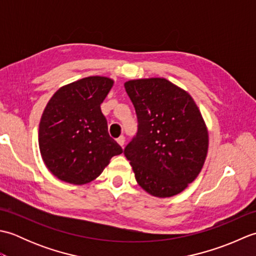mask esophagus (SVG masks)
<instances>
[{"label": "esophagus", "instance_id": "1", "mask_svg": "<svg viewBox=\"0 0 256 256\" xmlns=\"http://www.w3.org/2000/svg\"><path fill=\"white\" fill-rule=\"evenodd\" d=\"M116 142L123 148V145H124V143H125V138L123 136V135H121V136L116 138Z\"/></svg>", "mask_w": 256, "mask_h": 256}]
</instances>
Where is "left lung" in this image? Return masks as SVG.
<instances>
[{
  "mask_svg": "<svg viewBox=\"0 0 256 256\" xmlns=\"http://www.w3.org/2000/svg\"><path fill=\"white\" fill-rule=\"evenodd\" d=\"M138 116V133L124 148L135 179L155 197L188 187L208 153V131L188 92L164 78L124 84Z\"/></svg>",
  "mask_w": 256,
  "mask_h": 256,
  "instance_id": "1",
  "label": "left lung"
}]
</instances>
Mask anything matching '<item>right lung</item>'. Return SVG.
Listing matches in <instances>:
<instances>
[{
	"instance_id": "1",
	"label": "right lung",
	"mask_w": 256,
	"mask_h": 256,
	"mask_svg": "<svg viewBox=\"0 0 256 256\" xmlns=\"http://www.w3.org/2000/svg\"><path fill=\"white\" fill-rule=\"evenodd\" d=\"M112 86L110 78L86 77L64 86L47 103L38 143L45 165L60 180L90 182L123 152L100 108Z\"/></svg>"
}]
</instances>
